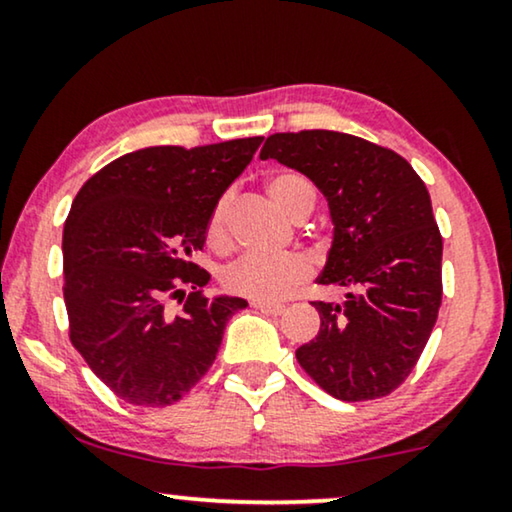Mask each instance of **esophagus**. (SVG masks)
Instances as JSON below:
<instances>
[{
  "instance_id": "esophagus-1",
  "label": "esophagus",
  "mask_w": 512,
  "mask_h": 512,
  "mask_svg": "<svg viewBox=\"0 0 512 512\" xmlns=\"http://www.w3.org/2000/svg\"><path fill=\"white\" fill-rule=\"evenodd\" d=\"M251 305H254L256 310H261V312L275 314V317H279V314H284V310H286L284 305H277V303H261V300H254V303H251Z\"/></svg>"
}]
</instances>
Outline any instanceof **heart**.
I'll use <instances>...</instances> for the list:
<instances>
[{"label": "heart", "instance_id": "b5f03b06", "mask_svg": "<svg viewBox=\"0 0 512 512\" xmlns=\"http://www.w3.org/2000/svg\"><path fill=\"white\" fill-rule=\"evenodd\" d=\"M270 198L284 209L291 219H305L317 205V188L300 172H275L265 181ZM230 209H233V193H223L214 202L207 219V244L219 254L233 247L230 233ZM312 263L303 254L284 256H242L240 261L223 270L221 282L226 291L261 303H277L289 298L300 286L310 282Z\"/></svg>", "mask_w": 512, "mask_h": 512}]
</instances>
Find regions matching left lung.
Instances as JSON below:
<instances>
[{
	"instance_id": "left-lung-1",
	"label": "left lung",
	"mask_w": 512,
	"mask_h": 512,
	"mask_svg": "<svg viewBox=\"0 0 512 512\" xmlns=\"http://www.w3.org/2000/svg\"><path fill=\"white\" fill-rule=\"evenodd\" d=\"M261 158L310 177L335 223L317 282L345 300H314L321 326L298 363L340 401L389 396L417 366L443 300V237L424 181L396 151L333 130L275 132Z\"/></svg>"
}]
</instances>
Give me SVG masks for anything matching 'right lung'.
<instances>
[{
  "instance_id": "add662e5",
  "label": "right lung",
  "mask_w": 512,
  "mask_h": 512,
  "mask_svg": "<svg viewBox=\"0 0 512 512\" xmlns=\"http://www.w3.org/2000/svg\"><path fill=\"white\" fill-rule=\"evenodd\" d=\"M263 137L205 146H149L95 172L65 221L69 340L130 405L165 408L212 368L242 298H207L191 261L214 202L251 163ZM177 299L179 313L166 310Z\"/></svg>"
}]
</instances>
